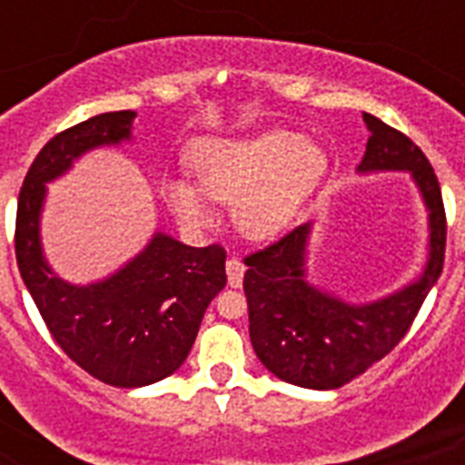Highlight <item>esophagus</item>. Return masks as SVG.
I'll return each mask as SVG.
<instances>
[{"label": "esophagus", "mask_w": 465, "mask_h": 465, "mask_svg": "<svg viewBox=\"0 0 465 465\" xmlns=\"http://www.w3.org/2000/svg\"><path fill=\"white\" fill-rule=\"evenodd\" d=\"M243 275H246V265L241 262V258L232 255L229 261H226V280L232 287H241L243 282Z\"/></svg>", "instance_id": "1"}]
</instances>
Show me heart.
Listing matches in <instances>:
<instances>
[{
    "label": "heart",
    "mask_w": 465,
    "mask_h": 465,
    "mask_svg": "<svg viewBox=\"0 0 465 465\" xmlns=\"http://www.w3.org/2000/svg\"><path fill=\"white\" fill-rule=\"evenodd\" d=\"M325 168L323 152L290 130L207 140L190 156L197 189L214 203L233 204V219L251 239H270L282 232ZM199 193L188 183H166L171 210L193 229H203L212 219Z\"/></svg>",
    "instance_id": "obj_1"
}]
</instances>
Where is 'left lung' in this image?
Returning <instances> with one entry per match:
<instances>
[{
    "label": "left lung",
    "mask_w": 465,
    "mask_h": 465,
    "mask_svg": "<svg viewBox=\"0 0 465 465\" xmlns=\"http://www.w3.org/2000/svg\"><path fill=\"white\" fill-rule=\"evenodd\" d=\"M369 142L361 171H411L430 207V261L425 275L393 297L347 306L304 280L309 226H297L243 258L251 342L258 360L287 383L340 389L364 374L411 331L420 306L440 280L447 248V212L440 181L422 149L396 127L364 113Z\"/></svg>",
    "instance_id": "8db88e82"
}]
</instances>
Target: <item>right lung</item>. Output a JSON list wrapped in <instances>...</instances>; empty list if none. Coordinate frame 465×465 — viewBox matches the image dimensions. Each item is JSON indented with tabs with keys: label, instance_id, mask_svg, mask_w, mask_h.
<instances>
[{
	"label": "right lung",
	"instance_id": "add662e5",
	"mask_svg": "<svg viewBox=\"0 0 465 465\" xmlns=\"http://www.w3.org/2000/svg\"><path fill=\"white\" fill-rule=\"evenodd\" d=\"M133 118V111L104 113L54 134L25 173L14 233L18 272L54 342L86 374L118 389L173 374L195 342L204 309L226 284L219 243L193 248L163 233L118 275L91 287L62 282L43 261L38 217L45 183L86 149L127 140Z\"/></svg>",
	"mask_w": 465,
	"mask_h": 465
}]
</instances>
